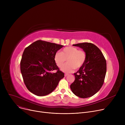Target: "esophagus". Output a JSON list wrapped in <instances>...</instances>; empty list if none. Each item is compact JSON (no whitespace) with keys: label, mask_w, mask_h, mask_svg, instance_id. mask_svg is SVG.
Masks as SVG:
<instances>
[{"label":"esophagus","mask_w":125,"mask_h":125,"mask_svg":"<svg viewBox=\"0 0 125 125\" xmlns=\"http://www.w3.org/2000/svg\"><path fill=\"white\" fill-rule=\"evenodd\" d=\"M68 75V74H67V73H65L64 76H67Z\"/></svg>","instance_id":"esophagus-1"}]
</instances>
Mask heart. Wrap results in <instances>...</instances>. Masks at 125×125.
<instances>
[{"label": "heart", "mask_w": 125, "mask_h": 125, "mask_svg": "<svg viewBox=\"0 0 125 125\" xmlns=\"http://www.w3.org/2000/svg\"><path fill=\"white\" fill-rule=\"evenodd\" d=\"M86 59V52L72 46L65 47L62 52H57L54 55L55 62L59 68L62 67L68 60V63L61 68L65 73H70L74 69H79L85 63Z\"/></svg>", "instance_id": "1"}]
</instances>
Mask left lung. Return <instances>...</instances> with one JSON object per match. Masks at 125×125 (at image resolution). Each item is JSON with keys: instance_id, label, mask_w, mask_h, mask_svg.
<instances>
[{"instance_id": "left-lung-1", "label": "left lung", "mask_w": 125, "mask_h": 125, "mask_svg": "<svg viewBox=\"0 0 125 125\" xmlns=\"http://www.w3.org/2000/svg\"><path fill=\"white\" fill-rule=\"evenodd\" d=\"M83 49L87 59L83 66L74 73L75 80L70 85L72 92L82 98L95 95L102 87L106 73V62L102 52L95 44L83 42L73 44Z\"/></svg>"}]
</instances>
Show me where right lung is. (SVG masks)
I'll use <instances>...</instances> for the list:
<instances>
[{"instance_id": "obj_1", "label": "right lung", "mask_w": 125, "mask_h": 125, "mask_svg": "<svg viewBox=\"0 0 125 125\" xmlns=\"http://www.w3.org/2000/svg\"><path fill=\"white\" fill-rule=\"evenodd\" d=\"M63 47L38 40L24 50L20 62L21 72L25 86L32 93L38 96L49 94L64 77L54 61L55 53ZM53 70L56 71L55 73H51Z\"/></svg>"}]
</instances>
